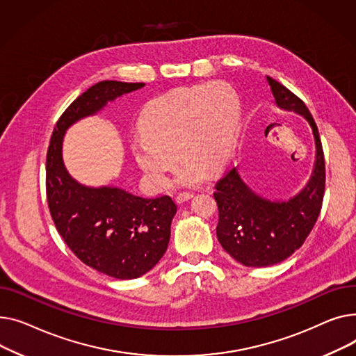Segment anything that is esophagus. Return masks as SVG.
Listing matches in <instances>:
<instances>
[{
	"instance_id": "34e87169",
	"label": "esophagus",
	"mask_w": 356,
	"mask_h": 356,
	"mask_svg": "<svg viewBox=\"0 0 356 356\" xmlns=\"http://www.w3.org/2000/svg\"><path fill=\"white\" fill-rule=\"evenodd\" d=\"M194 197V194H191V193H181V194H178L177 195V202L178 204H182V202H186V201H190L191 198Z\"/></svg>"
}]
</instances>
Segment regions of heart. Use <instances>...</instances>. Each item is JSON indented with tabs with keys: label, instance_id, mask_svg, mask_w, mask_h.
Segmentation results:
<instances>
[{
	"label": "heart",
	"instance_id": "obj_1",
	"mask_svg": "<svg viewBox=\"0 0 356 356\" xmlns=\"http://www.w3.org/2000/svg\"><path fill=\"white\" fill-rule=\"evenodd\" d=\"M139 124L132 151L151 184L159 190L168 186L179 156L184 162L178 182L194 186L204 181L207 170H220L232 152L240 102L224 81L178 88L146 104Z\"/></svg>",
	"mask_w": 356,
	"mask_h": 356
}]
</instances>
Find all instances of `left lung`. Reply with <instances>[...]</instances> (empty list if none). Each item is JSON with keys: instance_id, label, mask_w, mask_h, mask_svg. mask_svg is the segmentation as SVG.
<instances>
[{"instance_id": "8db88e82", "label": "left lung", "mask_w": 356, "mask_h": 356, "mask_svg": "<svg viewBox=\"0 0 356 356\" xmlns=\"http://www.w3.org/2000/svg\"><path fill=\"white\" fill-rule=\"evenodd\" d=\"M267 81L279 108L293 111L309 122L316 162L306 186L289 201L263 200L243 182L236 168L216 184L218 241L229 256L248 267L273 266L293 254L315 225L325 194V158L315 119L293 92L271 77Z\"/></svg>"}]
</instances>
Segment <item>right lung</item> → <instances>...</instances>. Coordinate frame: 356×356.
Returning <instances> with one entry per match:
<instances>
[{
    "label": "right lung",
    "instance_id": "add662e5",
    "mask_svg": "<svg viewBox=\"0 0 356 356\" xmlns=\"http://www.w3.org/2000/svg\"><path fill=\"white\" fill-rule=\"evenodd\" d=\"M145 83L103 80L81 93L58 118L46 161V193L58 234L86 266L115 279H136L165 254L177 205L171 197L142 198L116 186L76 182L61 158L63 136L79 119Z\"/></svg>",
    "mask_w": 356,
    "mask_h": 356
}]
</instances>
